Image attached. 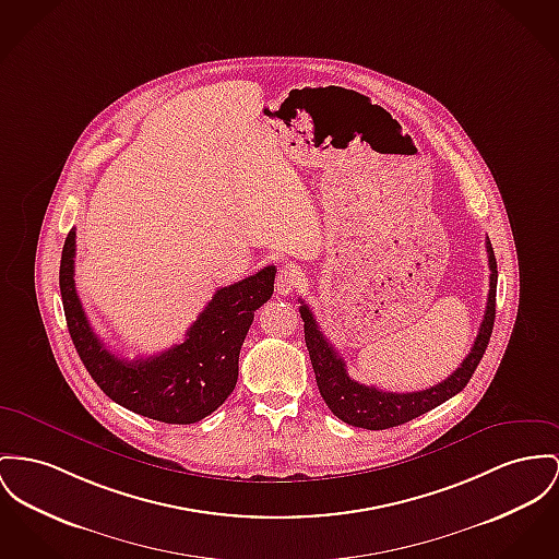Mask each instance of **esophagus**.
I'll return each mask as SVG.
<instances>
[{
	"instance_id": "1",
	"label": "esophagus",
	"mask_w": 559,
	"mask_h": 559,
	"mask_svg": "<svg viewBox=\"0 0 559 559\" xmlns=\"http://www.w3.org/2000/svg\"><path fill=\"white\" fill-rule=\"evenodd\" d=\"M300 277H302V275H300V271H298L297 266H293V264L280 266L277 277H275V288H277V293H280L282 297L293 295L298 286H300Z\"/></svg>"
}]
</instances>
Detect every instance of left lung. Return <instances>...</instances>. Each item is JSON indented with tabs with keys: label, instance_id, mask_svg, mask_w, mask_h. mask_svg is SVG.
<instances>
[{
	"label": "left lung",
	"instance_id": "left-lung-1",
	"mask_svg": "<svg viewBox=\"0 0 559 559\" xmlns=\"http://www.w3.org/2000/svg\"><path fill=\"white\" fill-rule=\"evenodd\" d=\"M487 248V262H489V295L485 307L484 322L479 329V335L475 338L468 356L462 360V365L451 372L441 383L419 390V392H385L374 385H365L354 381L347 369L345 360L338 356L331 341L322 335L311 309L300 300V318L305 322V343L311 358V367L316 372L318 390L341 421L367 428V430H385L411 421L424 413H428L439 405H443L451 396L464 390V385L471 381L473 372L479 367L484 358L489 336L493 331V318H496V284H498V269L496 257L489 239H485Z\"/></svg>",
	"mask_w": 559,
	"mask_h": 559
}]
</instances>
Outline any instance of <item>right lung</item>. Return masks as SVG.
<instances>
[{"label":"right lung","mask_w":559,"mask_h":559,"mask_svg":"<svg viewBox=\"0 0 559 559\" xmlns=\"http://www.w3.org/2000/svg\"><path fill=\"white\" fill-rule=\"evenodd\" d=\"M75 228L59 269L68 331L95 383L124 409L165 424H194L218 409L235 390L239 352L254 311L273 295L275 266L218 288L187 338L156 356L122 360L93 333L74 284Z\"/></svg>","instance_id":"obj_1"}]
</instances>
